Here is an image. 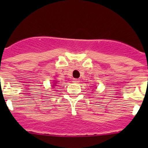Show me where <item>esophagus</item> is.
Instances as JSON below:
<instances>
[{
    "label": "esophagus",
    "instance_id": "obj_1",
    "mask_svg": "<svg viewBox=\"0 0 148 148\" xmlns=\"http://www.w3.org/2000/svg\"><path fill=\"white\" fill-rule=\"evenodd\" d=\"M72 82L75 84H78L79 82V79H74Z\"/></svg>",
    "mask_w": 148,
    "mask_h": 148
}]
</instances>
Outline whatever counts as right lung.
<instances>
[{"label":"right lung","instance_id":"1","mask_svg":"<svg viewBox=\"0 0 148 148\" xmlns=\"http://www.w3.org/2000/svg\"><path fill=\"white\" fill-rule=\"evenodd\" d=\"M56 84V82H55ZM56 84H53V85H56ZM53 85H52V86H53Z\"/></svg>","mask_w":148,"mask_h":148}]
</instances>
